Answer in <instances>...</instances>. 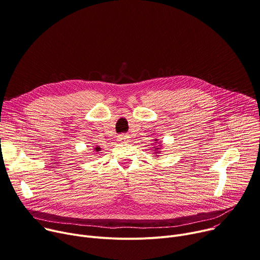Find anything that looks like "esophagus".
<instances>
[{
    "instance_id": "1",
    "label": "esophagus",
    "mask_w": 260,
    "mask_h": 260,
    "mask_svg": "<svg viewBox=\"0 0 260 260\" xmlns=\"http://www.w3.org/2000/svg\"><path fill=\"white\" fill-rule=\"evenodd\" d=\"M128 135L127 134H121V135H119L118 136V140L120 141V142H127L128 141Z\"/></svg>"
}]
</instances>
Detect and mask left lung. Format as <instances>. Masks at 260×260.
<instances>
[{
  "label": "left lung",
  "instance_id": "obj_1",
  "mask_svg": "<svg viewBox=\"0 0 260 260\" xmlns=\"http://www.w3.org/2000/svg\"><path fill=\"white\" fill-rule=\"evenodd\" d=\"M157 140H158V139H155V141H156V142H157ZM159 143H161V142H159ZM154 149H155V153H157V154H158V150L160 149V148H159V146L154 147ZM156 156H158V155H156Z\"/></svg>",
  "mask_w": 260,
  "mask_h": 260
}]
</instances>
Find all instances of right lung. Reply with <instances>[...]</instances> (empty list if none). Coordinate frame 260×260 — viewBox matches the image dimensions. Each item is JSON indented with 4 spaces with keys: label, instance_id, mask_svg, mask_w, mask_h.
I'll return each mask as SVG.
<instances>
[{
    "label": "right lung",
    "instance_id": "obj_1",
    "mask_svg": "<svg viewBox=\"0 0 260 260\" xmlns=\"http://www.w3.org/2000/svg\"><path fill=\"white\" fill-rule=\"evenodd\" d=\"M95 151H96V152H99V151H100V148H99V147H96V148H95Z\"/></svg>",
    "mask_w": 260,
    "mask_h": 260
}]
</instances>
